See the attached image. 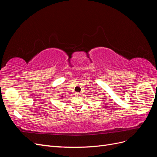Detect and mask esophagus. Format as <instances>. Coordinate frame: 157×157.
I'll list each match as a JSON object with an SVG mask.
<instances>
[{
  "instance_id": "obj_1",
  "label": "esophagus",
  "mask_w": 157,
  "mask_h": 157,
  "mask_svg": "<svg viewBox=\"0 0 157 157\" xmlns=\"http://www.w3.org/2000/svg\"><path fill=\"white\" fill-rule=\"evenodd\" d=\"M75 95H76V96H80V93H79V92H76V93H75Z\"/></svg>"
}]
</instances>
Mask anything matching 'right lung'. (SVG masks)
I'll use <instances>...</instances> for the list:
<instances>
[{
    "mask_svg": "<svg viewBox=\"0 0 157 157\" xmlns=\"http://www.w3.org/2000/svg\"><path fill=\"white\" fill-rule=\"evenodd\" d=\"M61 97H62V98H63V96H61Z\"/></svg>",
    "mask_w": 157,
    "mask_h": 157,
    "instance_id": "add662e5",
    "label": "right lung"
}]
</instances>
